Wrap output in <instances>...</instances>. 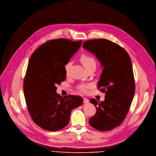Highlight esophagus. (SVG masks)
<instances>
[{
    "instance_id": "esophagus-1",
    "label": "esophagus",
    "mask_w": 156,
    "mask_h": 156,
    "mask_svg": "<svg viewBox=\"0 0 156 156\" xmlns=\"http://www.w3.org/2000/svg\"><path fill=\"white\" fill-rule=\"evenodd\" d=\"M83 101H84V103H88L89 102L87 98H83Z\"/></svg>"
}]
</instances>
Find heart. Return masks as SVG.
Instances as JSON below:
<instances>
[{
  "label": "heart",
  "instance_id": "obj_1",
  "mask_svg": "<svg viewBox=\"0 0 156 156\" xmlns=\"http://www.w3.org/2000/svg\"><path fill=\"white\" fill-rule=\"evenodd\" d=\"M80 62L83 65L84 67L86 69L91 68V67H96L97 65V62L96 60L93 57V56L87 55V54H82L80 58ZM72 62L71 61L68 62L64 66V69L66 75H68L69 73V69L71 66H72ZM91 87V85L89 84H81L78 87V89L83 92V93H86L88 88Z\"/></svg>",
  "mask_w": 156,
  "mask_h": 156
}]
</instances>
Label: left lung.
Segmentation results:
<instances>
[{
  "label": "left lung",
  "mask_w": 156,
  "mask_h": 156,
  "mask_svg": "<svg viewBox=\"0 0 156 156\" xmlns=\"http://www.w3.org/2000/svg\"><path fill=\"white\" fill-rule=\"evenodd\" d=\"M83 45L103 66L98 88L105 93V99L90 100L96 112L89 124L98 131H110L122 123L134 98L135 81L130 56L122 47L106 39L89 40Z\"/></svg>",
  "instance_id": "1"
}]
</instances>
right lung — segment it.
Listing matches in <instances>:
<instances>
[{"label":"right lung","instance_id":"add662e5","mask_svg":"<svg viewBox=\"0 0 156 156\" xmlns=\"http://www.w3.org/2000/svg\"><path fill=\"white\" fill-rule=\"evenodd\" d=\"M82 40L58 38L46 41L31 55L23 80L26 105L33 121L41 128L57 131L69 122L81 96L62 97L56 86L66 78L64 66L80 48Z\"/></svg>","mask_w":156,"mask_h":156}]
</instances>
